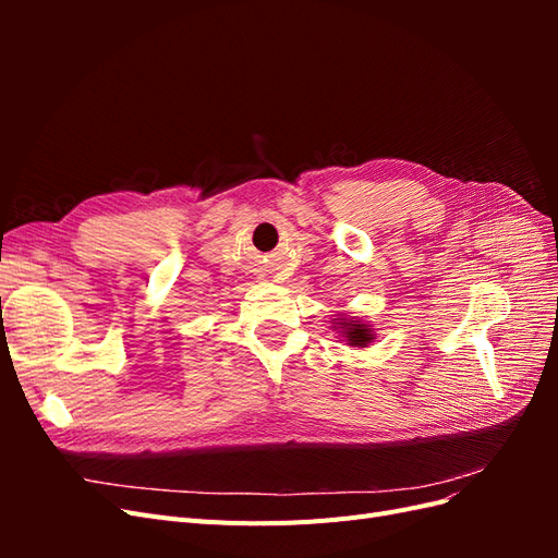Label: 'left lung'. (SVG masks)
Instances as JSON below:
<instances>
[{
    "instance_id": "obj_1",
    "label": "left lung",
    "mask_w": 558,
    "mask_h": 558,
    "mask_svg": "<svg viewBox=\"0 0 558 558\" xmlns=\"http://www.w3.org/2000/svg\"><path fill=\"white\" fill-rule=\"evenodd\" d=\"M340 328H342L347 342L351 347H367L369 342H373V337H375L373 330H369L365 324H361V320H347V318H342L340 320Z\"/></svg>"
}]
</instances>
